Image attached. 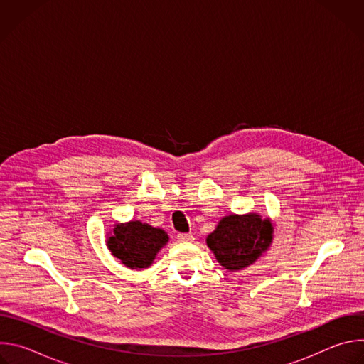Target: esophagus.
<instances>
[{
    "instance_id": "esophagus-1",
    "label": "esophagus",
    "mask_w": 364,
    "mask_h": 364,
    "mask_svg": "<svg viewBox=\"0 0 364 364\" xmlns=\"http://www.w3.org/2000/svg\"><path fill=\"white\" fill-rule=\"evenodd\" d=\"M177 239H178L180 242L187 243V242H191V240H193V235H191V233H178V235H177Z\"/></svg>"
}]
</instances>
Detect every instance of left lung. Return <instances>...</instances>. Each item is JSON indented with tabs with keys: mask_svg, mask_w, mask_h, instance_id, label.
<instances>
[{
	"mask_svg": "<svg viewBox=\"0 0 364 364\" xmlns=\"http://www.w3.org/2000/svg\"><path fill=\"white\" fill-rule=\"evenodd\" d=\"M274 228L269 219L259 215L226 216L216 230L207 236V245L216 255L218 262L229 269L239 271L252 265L272 242Z\"/></svg>",
	"mask_w": 364,
	"mask_h": 364,
	"instance_id": "8db88e82",
	"label": "left lung"
}]
</instances>
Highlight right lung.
<instances>
[{
  "instance_id": "add662e5",
  "label": "right lung",
  "mask_w": 364,
  "mask_h": 364,
  "mask_svg": "<svg viewBox=\"0 0 364 364\" xmlns=\"http://www.w3.org/2000/svg\"><path fill=\"white\" fill-rule=\"evenodd\" d=\"M164 230L141 222L117 225L108 239L112 255L131 269L148 268L157 252L167 243Z\"/></svg>"
}]
</instances>
